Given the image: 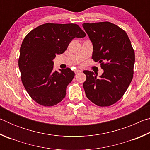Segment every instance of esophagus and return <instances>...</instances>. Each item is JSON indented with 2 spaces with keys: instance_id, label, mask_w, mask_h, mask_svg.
Returning <instances> with one entry per match:
<instances>
[{
  "instance_id": "1",
  "label": "esophagus",
  "mask_w": 150,
  "mask_h": 150,
  "mask_svg": "<svg viewBox=\"0 0 150 150\" xmlns=\"http://www.w3.org/2000/svg\"><path fill=\"white\" fill-rule=\"evenodd\" d=\"M80 72H81V70H80V69H75V74H77V73H80Z\"/></svg>"
}]
</instances>
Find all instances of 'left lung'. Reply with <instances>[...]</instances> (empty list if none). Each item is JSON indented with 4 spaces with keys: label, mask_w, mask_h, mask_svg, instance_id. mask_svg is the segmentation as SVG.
I'll return each mask as SVG.
<instances>
[{
    "label": "left lung",
    "mask_w": 150,
    "mask_h": 150,
    "mask_svg": "<svg viewBox=\"0 0 150 150\" xmlns=\"http://www.w3.org/2000/svg\"><path fill=\"white\" fill-rule=\"evenodd\" d=\"M93 46V59L104 72L85 70L83 88L87 97L99 106H110L122 97L133 78L135 54L125 31L109 22L84 23Z\"/></svg>",
    "instance_id": "obj_1"
}]
</instances>
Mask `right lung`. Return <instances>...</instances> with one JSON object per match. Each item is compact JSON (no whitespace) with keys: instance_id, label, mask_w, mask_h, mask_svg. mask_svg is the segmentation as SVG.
<instances>
[{"instance_id":"1","label":"right lung","mask_w":150,"mask_h":150,"mask_svg":"<svg viewBox=\"0 0 150 150\" xmlns=\"http://www.w3.org/2000/svg\"><path fill=\"white\" fill-rule=\"evenodd\" d=\"M85 33L76 24L46 23L24 38L18 59L21 79L31 98L44 106L57 105L65 98L75 73L70 68L54 71L53 59L63 54L75 38Z\"/></svg>"}]
</instances>
